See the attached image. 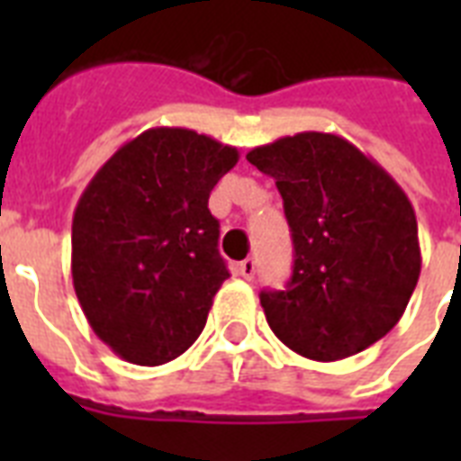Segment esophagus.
<instances>
[{
  "label": "esophagus",
  "mask_w": 461,
  "mask_h": 461,
  "mask_svg": "<svg viewBox=\"0 0 461 461\" xmlns=\"http://www.w3.org/2000/svg\"><path fill=\"white\" fill-rule=\"evenodd\" d=\"M239 275L244 277V280H253V275H256V260L246 258L239 263Z\"/></svg>",
  "instance_id": "1"
}]
</instances>
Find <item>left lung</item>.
Instances as JSON below:
<instances>
[{
    "instance_id": "obj_1",
    "label": "left lung",
    "mask_w": 461,
    "mask_h": 461,
    "mask_svg": "<svg viewBox=\"0 0 461 461\" xmlns=\"http://www.w3.org/2000/svg\"><path fill=\"white\" fill-rule=\"evenodd\" d=\"M246 159L277 184L294 241L285 292H260L267 325L313 361L354 357L400 322L421 275L402 186L349 140L302 131Z\"/></svg>"
}]
</instances>
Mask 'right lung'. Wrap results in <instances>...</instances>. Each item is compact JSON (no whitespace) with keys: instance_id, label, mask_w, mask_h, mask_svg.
Segmentation results:
<instances>
[{"instance_id":"right-lung-1","label":"right lung","mask_w":461,"mask_h":461,"mask_svg":"<svg viewBox=\"0 0 461 461\" xmlns=\"http://www.w3.org/2000/svg\"><path fill=\"white\" fill-rule=\"evenodd\" d=\"M239 150L181 126H155L90 179L71 224V277L90 328L129 364L181 357L230 277L210 215Z\"/></svg>"}]
</instances>
